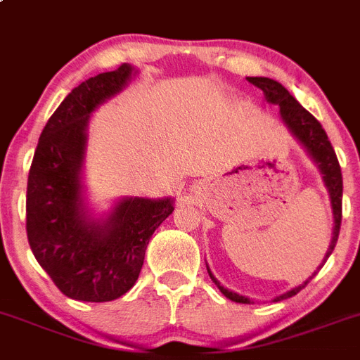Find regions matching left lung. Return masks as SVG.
<instances>
[{
  "label": "left lung",
  "mask_w": 360,
  "mask_h": 360,
  "mask_svg": "<svg viewBox=\"0 0 360 360\" xmlns=\"http://www.w3.org/2000/svg\"><path fill=\"white\" fill-rule=\"evenodd\" d=\"M248 81L252 85L257 86V89H261L262 92H264V98H266L268 103L279 105L281 117H283V121L286 123V127H288L290 130H292L293 136L304 145V148L310 152L314 161L317 162V167L323 172L324 184H326L328 192H330L331 206H333V219H335L333 239H331V245L330 248H328L326 254V257H330L331 252H333V248H335L337 245V239H339L340 219H342V174H340V165L339 159H337L335 155V150L331 146L330 139H328L326 132H324L323 124L319 123L306 108H302V106L299 105V101H297L292 94L284 89L281 83L270 79V77H248ZM321 266H323V264H321ZM208 274H210V271H208ZM315 274H317V271H315ZM314 275H311V277H314ZM210 279L217 284V288L221 290L230 301L243 302V304H248L250 302L246 297L239 295V293L228 292L226 288H223L212 274ZM310 279L306 281L304 284H301V286H297V288L279 295L275 301H283V299H288V297L299 293L304 288L306 284L310 283Z\"/></svg>",
  "instance_id": "1"
}]
</instances>
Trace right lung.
<instances>
[{
  "label": "right lung",
  "instance_id": "add662e5",
  "mask_svg": "<svg viewBox=\"0 0 360 360\" xmlns=\"http://www.w3.org/2000/svg\"><path fill=\"white\" fill-rule=\"evenodd\" d=\"M132 76L127 63L83 81L50 115L27 183V237L36 261L70 299L114 301L132 288L155 228L174 212L170 199H123L105 223L81 208L79 170L90 112Z\"/></svg>",
  "mask_w": 360,
  "mask_h": 360
}]
</instances>
